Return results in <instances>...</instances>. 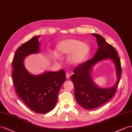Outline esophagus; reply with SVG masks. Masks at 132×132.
I'll list each match as a JSON object with an SVG mask.
<instances>
[{"mask_svg": "<svg viewBox=\"0 0 132 132\" xmlns=\"http://www.w3.org/2000/svg\"><path fill=\"white\" fill-rule=\"evenodd\" d=\"M70 73H69V72H67V73H66V77H67V79L69 78H70Z\"/></svg>", "mask_w": 132, "mask_h": 132, "instance_id": "obj_1", "label": "esophagus"}]
</instances>
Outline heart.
Wrapping results in <instances>:
<instances>
[{
  "mask_svg": "<svg viewBox=\"0 0 132 132\" xmlns=\"http://www.w3.org/2000/svg\"><path fill=\"white\" fill-rule=\"evenodd\" d=\"M89 52L90 48L88 45L77 39L64 40L56 45L57 54L60 56L69 54L68 60L73 65L82 63L88 57Z\"/></svg>",
  "mask_w": 132,
  "mask_h": 132,
  "instance_id": "b5f03b06",
  "label": "heart"
}]
</instances>
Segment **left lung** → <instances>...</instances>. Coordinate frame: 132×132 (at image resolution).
<instances>
[{"label": "left lung", "instance_id": "obj_1", "mask_svg": "<svg viewBox=\"0 0 132 132\" xmlns=\"http://www.w3.org/2000/svg\"><path fill=\"white\" fill-rule=\"evenodd\" d=\"M92 35L97 38L98 50L93 58L76 67L70 79L74 84L75 96L79 105L86 110L97 108L105 104L115 95L121 75V67L119 57L115 48L108 44L105 38L97 34ZM111 59L117 68L118 81L110 89L99 88L93 82L90 77L92 65L102 59Z\"/></svg>", "mask_w": 132, "mask_h": 132}]
</instances>
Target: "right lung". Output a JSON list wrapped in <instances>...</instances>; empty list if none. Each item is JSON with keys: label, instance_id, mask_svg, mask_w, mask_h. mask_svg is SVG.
<instances>
[{"label": "right lung", "instance_id": "1", "mask_svg": "<svg viewBox=\"0 0 132 132\" xmlns=\"http://www.w3.org/2000/svg\"><path fill=\"white\" fill-rule=\"evenodd\" d=\"M38 37H32L16 50L12 63V78L16 92L25 105L36 113L46 114L56 105L58 93L66 81V76L63 69L33 76L25 69L24 57L39 51Z\"/></svg>", "mask_w": 132, "mask_h": 132}]
</instances>
